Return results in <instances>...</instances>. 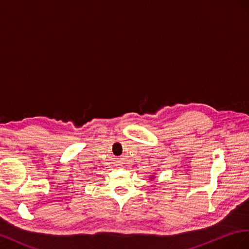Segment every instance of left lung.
Here are the masks:
<instances>
[{"instance_id":"8db88e82","label":"left lung","mask_w":249,"mask_h":249,"mask_svg":"<svg viewBox=\"0 0 249 249\" xmlns=\"http://www.w3.org/2000/svg\"><path fill=\"white\" fill-rule=\"evenodd\" d=\"M151 178H153V176H151Z\"/></svg>"}]
</instances>
